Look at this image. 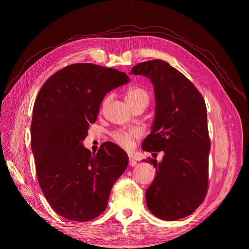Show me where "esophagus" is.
<instances>
[{
	"mask_svg": "<svg viewBox=\"0 0 249 249\" xmlns=\"http://www.w3.org/2000/svg\"><path fill=\"white\" fill-rule=\"evenodd\" d=\"M129 165H130V166H136V165H137V162H136L133 159L130 158V159H129Z\"/></svg>",
	"mask_w": 249,
	"mask_h": 249,
	"instance_id": "1",
	"label": "esophagus"
}]
</instances>
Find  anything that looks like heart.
Segmentation results:
<instances>
[{
    "instance_id": "obj_1",
    "label": "heart",
    "mask_w": 249,
    "mask_h": 249,
    "mask_svg": "<svg viewBox=\"0 0 249 249\" xmlns=\"http://www.w3.org/2000/svg\"><path fill=\"white\" fill-rule=\"evenodd\" d=\"M124 99L128 106H131V105H134L138 102H144L147 104L149 95L145 89L141 87H132L127 89ZM139 135L140 133L136 129L118 130V131L112 134V138L118 145H120L125 149H130L133 147L134 141L139 137Z\"/></svg>"
}]
</instances>
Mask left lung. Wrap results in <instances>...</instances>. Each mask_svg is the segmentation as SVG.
<instances>
[{"label": "left lung", "instance_id": "left-lung-1", "mask_svg": "<svg viewBox=\"0 0 249 249\" xmlns=\"http://www.w3.org/2000/svg\"><path fill=\"white\" fill-rule=\"evenodd\" d=\"M131 73L149 77L154 87L155 119L142 150L164 153L160 163L149 160L158 172L145 192L148 210L166 221L187 217L208 191L211 144L205 100L190 80L161 59L138 63Z\"/></svg>", "mask_w": 249, "mask_h": 249}]
</instances>
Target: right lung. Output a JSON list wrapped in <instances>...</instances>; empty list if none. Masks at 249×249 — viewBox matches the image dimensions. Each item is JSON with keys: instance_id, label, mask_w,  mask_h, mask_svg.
Wrapping results in <instances>:
<instances>
[{"instance_id": "right-lung-1", "label": "right lung", "mask_w": 249, "mask_h": 249, "mask_svg": "<svg viewBox=\"0 0 249 249\" xmlns=\"http://www.w3.org/2000/svg\"><path fill=\"white\" fill-rule=\"evenodd\" d=\"M129 82L115 69L74 63L52 74L39 90L31 123V148L44 197L61 217L86 222L107 208L128 155L115 143L96 154L84 147L89 124L110 90Z\"/></svg>"}]
</instances>
